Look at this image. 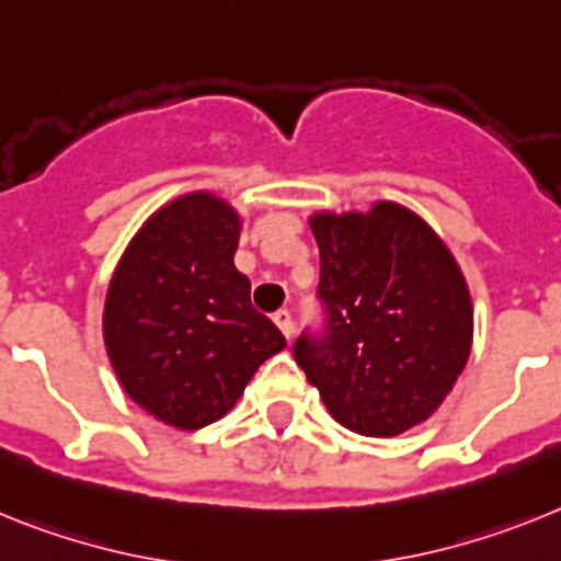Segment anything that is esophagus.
I'll return each mask as SVG.
<instances>
[{"mask_svg": "<svg viewBox=\"0 0 561 561\" xmlns=\"http://www.w3.org/2000/svg\"><path fill=\"white\" fill-rule=\"evenodd\" d=\"M274 324L282 330V335H285V339H290V335H294V316L287 313V310H276Z\"/></svg>", "mask_w": 561, "mask_h": 561, "instance_id": "obj_1", "label": "esophagus"}]
</instances>
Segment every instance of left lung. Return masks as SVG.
<instances>
[{
	"label": "left lung",
	"instance_id": "1",
	"mask_svg": "<svg viewBox=\"0 0 561 561\" xmlns=\"http://www.w3.org/2000/svg\"><path fill=\"white\" fill-rule=\"evenodd\" d=\"M321 330L294 358L350 432L396 437L426 421L471 353V296L449 248L398 203L316 214Z\"/></svg>",
	"mask_w": 561,
	"mask_h": 561
}]
</instances>
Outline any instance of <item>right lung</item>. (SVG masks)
I'll return each instance as SVG.
<instances>
[{"label":"right lung","mask_w":561,"mask_h":561,"mask_svg":"<svg viewBox=\"0 0 561 561\" xmlns=\"http://www.w3.org/2000/svg\"><path fill=\"white\" fill-rule=\"evenodd\" d=\"M237 242L240 217L228 203L186 194L149 217L110 282L112 367L126 396L169 426L203 428L226 415L285 347L233 267Z\"/></svg>","instance_id":"right-lung-1"}]
</instances>
